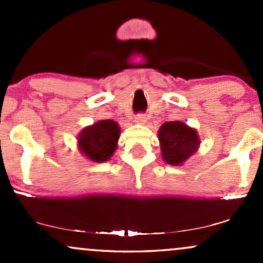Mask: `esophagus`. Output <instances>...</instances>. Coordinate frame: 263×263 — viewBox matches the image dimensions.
Here are the masks:
<instances>
[{
  "mask_svg": "<svg viewBox=\"0 0 263 263\" xmlns=\"http://www.w3.org/2000/svg\"><path fill=\"white\" fill-rule=\"evenodd\" d=\"M146 115H143V114H140V115H137V116L135 117V122H137V123H144L146 122Z\"/></svg>",
  "mask_w": 263,
  "mask_h": 263,
  "instance_id": "obj_1",
  "label": "esophagus"
}]
</instances>
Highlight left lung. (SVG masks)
<instances>
[{
  "label": "left lung",
  "mask_w": 263,
  "mask_h": 263,
  "mask_svg": "<svg viewBox=\"0 0 263 263\" xmlns=\"http://www.w3.org/2000/svg\"><path fill=\"white\" fill-rule=\"evenodd\" d=\"M162 158L171 165H182L198 151V132L182 121L164 122L158 131Z\"/></svg>",
  "instance_id": "8db88e82"
}]
</instances>
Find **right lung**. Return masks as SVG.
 <instances>
[{"label":"right lung","mask_w":263,"mask_h":263,"mask_svg":"<svg viewBox=\"0 0 263 263\" xmlns=\"http://www.w3.org/2000/svg\"><path fill=\"white\" fill-rule=\"evenodd\" d=\"M120 132L119 125L112 120H102L87 126L78 137L80 152L92 162L108 161L117 148Z\"/></svg>","instance_id":"obj_1"}]
</instances>
